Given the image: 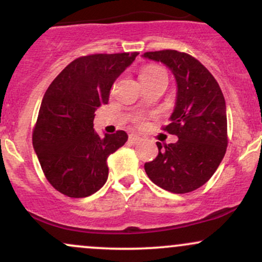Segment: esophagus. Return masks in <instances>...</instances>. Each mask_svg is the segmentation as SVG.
<instances>
[{
	"mask_svg": "<svg viewBox=\"0 0 262 262\" xmlns=\"http://www.w3.org/2000/svg\"><path fill=\"white\" fill-rule=\"evenodd\" d=\"M129 143L132 144V145H135V144H138L140 141V138L138 137V135H129V139H128Z\"/></svg>",
	"mask_w": 262,
	"mask_h": 262,
	"instance_id": "obj_1",
	"label": "esophagus"
}]
</instances>
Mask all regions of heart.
<instances>
[{"instance_id":"obj_1","label":"heart","mask_w":262,"mask_h":262,"mask_svg":"<svg viewBox=\"0 0 262 262\" xmlns=\"http://www.w3.org/2000/svg\"><path fill=\"white\" fill-rule=\"evenodd\" d=\"M159 70H161V69H160V68H156V66H152V68H148V69H145V70L143 71V74L140 75V77H143V76H149V75L155 74L156 71H159Z\"/></svg>"}]
</instances>
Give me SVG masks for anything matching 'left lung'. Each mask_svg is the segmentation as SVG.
<instances>
[{
    "label": "left lung",
    "instance_id": "left-lung-1",
    "mask_svg": "<svg viewBox=\"0 0 262 262\" xmlns=\"http://www.w3.org/2000/svg\"><path fill=\"white\" fill-rule=\"evenodd\" d=\"M143 56L165 64L175 76V110L171 123L162 129L179 138L165 145L158 141L159 154L144 169L159 187L172 193L192 192L213 176L227 151L223 92L213 75L189 54L166 49Z\"/></svg>",
    "mask_w": 262,
    "mask_h": 262
}]
</instances>
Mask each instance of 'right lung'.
Wrapping results in <instances>:
<instances>
[{
  "label": "right lung",
  "instance_id": "obj_1",
  "mask_svg": "<svg viewBox=\"0 0 262 262\" xmlns=\"http://www.w3.org/2000/svg\"><path fill=\"white\" fill-rule=\"evenodd\" d=\"M139 53L92 54L71 61L48 87L33 148L45 177L71 198L97 192L107 181V158L125 144L124 130L104 134L93 129L95 111L107 104L111 87Z\"/></svg>",
  "mask_w": 262,
  "mask_h": 262
}]
</instances>
